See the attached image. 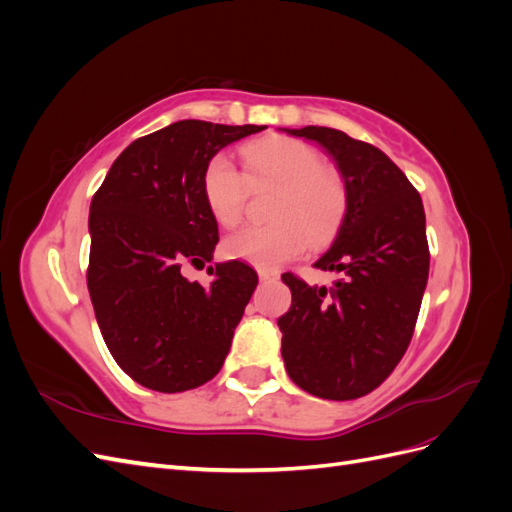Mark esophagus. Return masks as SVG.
Returning a JSON list of instances; mask_svg holds the SVG:
<instances>
[{
  "instance_id": "1",
  "label": "esophagus",
  "mask_w": 512,
  "mask_h": 512,
  "mask_svg": "<svg viewBox=\"0 0 512 512\" xmlns=\"http://www.w3.org/2000/svg\"><path fill=\"white\" fill-rule=\"evenodd\" d=\"M258 277H260V282L262 284H267V282H277V280H280V273H277V271H258Z\"/></svg>"
}]
</instances>
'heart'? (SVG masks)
Returning <instances> with one entry per match:
<instances>
[{
  "label": "heart",
  "instance_id": "1",
  "mask_svg": "<svg viewBox=\"0 0 512 512\" xmlns=\"http://www.w3.org/2000/svg\"><path fill=\"white\" fill-rule=\"evenodd\" d=\"M245 175L226 156H213L203 173V196L209 213L222 226H235L252 190L277 188L269 226L241 228L224 241V254L262 271L280 269L301 256L309 243L327 245L348 211V188L320 153L288 136H267L241 147Z\"/></svg>",
  "mask_w": 512,
  "mask_h": 512
}]
</instances>
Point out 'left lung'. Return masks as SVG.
<instances>
[{
	"label": "left lung",
	"instance_id": "left-lung-1",
	"mask_svg": "<svg viewBox=\"0 0 512 512\" xmlns=\"http://www.w3.org/2000/svg\"><path fill=\"white\" fill-rule=\"evenodd\" d=\"M284 132L318 143L348 188V211L314 267L333 286L282 275L292 305L277 320L290 380L322 399H356L389 378L404 356L429 275L423 200L378 147L307 126Z\"/></svg>",
	"mask_w": 512,
	"mask_h": 512
}]
</instances>
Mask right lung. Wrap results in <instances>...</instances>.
<instances>
[{
	"label": "right lung",
	"instance_id": "obj_1",
	"mask_svg": "<svg viewBox=\"0 0 512 512\" xmlns=\"http://www.w3.org/2000/svg\"><path fill=\"white\" fill-rule=\"evenodd\" d=\"M267 126L183 119L136 138L89 207L87 288L106 348L138 384L181 393L211 380L258 275L245 262L209 267L203 286L183 265L211 262L218 222L203 196L207 162Z\"/></svg>",
	"mask_w": 512,
	"mask_h": 512
}]
</instances>
